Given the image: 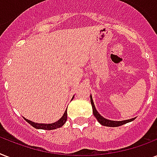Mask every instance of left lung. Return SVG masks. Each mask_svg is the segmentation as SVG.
I'll return each mask as SVG.
<instances>
[{
    "instance_id": "8db88e82",
    "label": "left lung",
    "mask_w": 157,
    "mask_h": 157,
    "mask_svg": "<svg viewBox=\"0 0 157 157\" xmlns=\"http://www.w3.org/2000/svg\"><path fill=\"white\" fill-rule=\"evenodd\" d=\"M90 102L91 105H92V107H93V113L94 116L96 117V119L98 120V121L101 124H103L104 126H108V127H117L121 126L122 124H126L128 122H130L132 121H134L135 118H132V119L129 120H125V121H111V120H107L106 118H104L103 117H102L99 113L98 112V111L96 110L95 107H94V101L92 99V96H90Z\"/></svg>"
}]
</instances>
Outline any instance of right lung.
<instances>
[{"instance_id": "obj_1", "label": "right lung", "mask_w": 157, "mask_h": 157, "mask_svg": "<svg viewBox=\"0 0 157 157\" xmlns=\"http://www.w3.org/2000/svg\"><path fill=\"white\" fill-rule=\"evenodd\" d=\"M67 109L66 111L64 112L63 116L60 118V119L58 121L52 123V124H40V123H36V122H33L29 121V120H26V121L29 123V124L32 125L33 127L36 128V129H46V130H51V129H55L57 128H60L65 124V122L67 121Z\"/></svg>"}]
</instances>
